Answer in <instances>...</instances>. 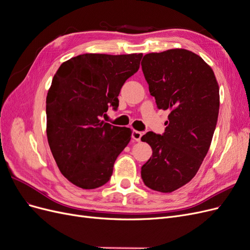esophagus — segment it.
Returning <instances> with one entry per match:
<instances>
[{
  "label": "esophagus",
  "mask_w": 250,
  "mask_h": 250,
  "mask_svg": "<svg viewBox=\"0 0 250 250\" xmlns=\"http://www.w3.org/2000/svg\"><path fill=\"white\" fill-rule=\"evenodd\" d=\"M142 132L141 131H138V130H133L132 131V139L135 141V142H140L141 141V138H142Z\"/></svg>",
  "instance_id": "34e87169"
}]
</instances>
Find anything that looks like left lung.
<instances>
[{
  "label": "left lung",
  "instance_id": "1",
  "mask_svg": "<svg viewBox=\"0 0 250 250\" xmlns=\"http://www.w3.org/2000/svg\"><path fill=\"white\" fill-rule=\"evenodd\" d=\"M142 70L158 109L170 110L163 134L142 137L152 148L141 175L148 188L171 193L199 170L216 128L219 86L210 66L195 53L172 49L149 53Z\"/></svg>",
  "mask_w": 250,
  "mask_h": 250
}]
</instances>
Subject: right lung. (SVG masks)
<instances>
[{
    "mask_svg": "<svg viewBox=\"0 0 250 250\" xmlns=\"http://www.w3.org/2000/svg\"><path fill=\"white\" fill-rule=\"evenodd\" d=\"M143 54H82L59 66L47 96V137L62 175L85 190L109 180L113 164L130 141L127 127L105 123L117 109L125 81L137 73Z\"/></svg>",
    "mask_w": 250,
    "mask_h": 250,
    "instance_id": "right-lung-1",
    "label": "right lung"
}]
</instances>
